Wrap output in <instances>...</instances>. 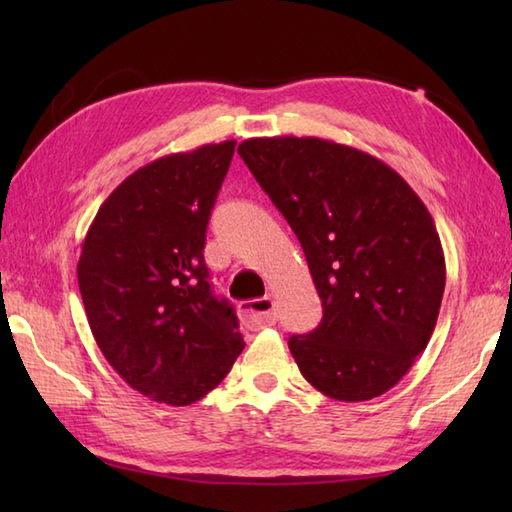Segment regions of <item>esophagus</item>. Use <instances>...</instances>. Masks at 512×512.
<instances>
[{
    "instance_id": "1",
    "label": "esophagus",
    "mask_w": 512,
    "mask_h": 512,
    "mask_svg": "<svg viewBox=\"0 0 512 512\" xmlns=\"http://www.w3.org/2000/svg\"><path fill=\"white\" fill-rule=\"evenodd\" d=\"M239 312L248 325L253 328H268V325L277 323V312H275V301L270 297H262V299H250V301H242L239 303Z\"/></svg>"
}]
</instances>
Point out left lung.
Here are the masks:
<instances>
[{"instance_id":"8db88e82","label":"left lung","mask_w":512,"mask_h":512,"mask_svg":"<svg viewBox=\"0 0 512 512\" xmlns=\"http://www.w3.org/2000/svg\"><path fill=\"white\" fill-rule=\"evenodd\" d=\"M250 173L299 237L323 303L288 347L303 378L334 400L363 402L405 376L436 328L447 281L440 235L405 178L325 138H248Z\"/></svg>"}]
</instances>
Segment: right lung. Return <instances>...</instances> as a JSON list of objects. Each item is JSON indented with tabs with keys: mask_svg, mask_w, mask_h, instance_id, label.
Returning <instances> with one entry per match:
<instances>
[{
	"mask_svg": "<svg viewBox=\"0 0 512 512\" xmlns=\"http://www.w3.org/2000/svg\"><path fill=\"white\" fill-rule=\"evenodd\" d=\"M233 151L224 140L140 167L83 239L76 275L94 341L129 387L165 405L204 398L244 350L202 253Z\"/></svg>",
	"mask_w": 512,
	"mask_h": 512,
	"instance_id": "1",
	"label": "right lung"
}]
</instances>
